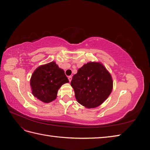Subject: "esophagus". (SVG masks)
<instances>
[{
  "label": "esophagus",
  "instance_id": "34e87169",
  "mask_svg": "<svg viewBox=\"0 0 150 150\" xmlns=\"http://www.w3.org/2000/svg\"><path fill=\"white\" fill-rule=\"evenodd\" d=\"M68 79H69V82H71V80H72V76H69V77H68Z\"/></svg>",
  "mask_w": 150,
  "mask_h": 150
}]
</instances>
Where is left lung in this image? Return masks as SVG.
Instances as JSON below:
<instances>
[{
	"label": "left lung",
	"instance_id": "1",
	"mask_svg": "<svg viewBox=\"0 0 150 150\" xmlns=\"http://www.w3.org/2000/svg\"><path fill=\"white\" fill-rule=\"evenodd\" d=\"M71 85L78 102L92 108L101 104L111 94L112 80L101 63L90 62L79 68L72 77Z\"/></svg>",
	"mask_w": 150,
	"mask_h": 150
}]
</instances>
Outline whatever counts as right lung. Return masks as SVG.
<instances>
[{"mask_svg": "<svg viewBox=\"0 0 150 150\" xmlns=\"http://www.w3.org/2000/svg\"><path fill=\"white\" fill-rule=\"evenodd\" d=\"M69 83L64 71L55 62L40 66L31 76L30 86L35 97L44 103H50L57 97L58 89Z\"/></svg>", "mask_w": 150, "mask_h": 150, "instance_id": "obj_1", "label": "right lung"}]
</instances>
